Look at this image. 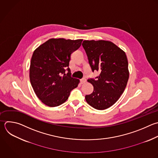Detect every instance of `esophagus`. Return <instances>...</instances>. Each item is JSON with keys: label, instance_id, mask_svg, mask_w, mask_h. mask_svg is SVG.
Wrapping results in <instances>:
<instances>
[{"label": "esophagus", "instance_id": "34e87169", "mask_svg": "<svg viewBox=\"0 0 158 158\" xmlns=\"http://www.w3.org/2000/svg\"><path fill=\"white\" fill-rule=\"evenodd\" d=\"M86 81V80L85 78H82V79L80 80V83H81V84H83V83H85Z\"/></svg>", "mask_w": 158, "mask_h": 158}]
</instances>
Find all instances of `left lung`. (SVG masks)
Returning <instances> with one entry per match:
<instances>
[{
    "instance_id": "8db88e82",
    "label": "left lung",
    "mask_w": 158,
    "mask_h": 158,
    "mask_svg": "<svg viewBox=\"0 0 158 158\" xmlns=\"http://www.w3.org/2000/svg\"><path fill=\"white\" fill-rule=\"evenodd\" d=\"M82 46L93 72H100L96 80H88L94 90L85 99L96 109H107L117 101L127 84L129 72L125 52L109 41L85 40Z\"/></svg>"
}]
</instances>
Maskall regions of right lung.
Masks as SVG:
<instances>
[{
	"mask_svg": "<svg viewBox=\"0 0 158 158\" xmlns=\"http://www.w3.org/2000/svg\"><path fill=\"white\" fill-rule=\"evenodd\" d=\"M82 41L52 38L34 51L30 67V82L38 98L46 106L63 104L70 91L78 86L80 80L71 77L69 65L71 54L80 47Z\"/></svg>",
	"mask_w": 158,
	"mask_h": 158,
	"instance_id": "right-lung-1",
	"label": "right lung"
}]
</instances>
